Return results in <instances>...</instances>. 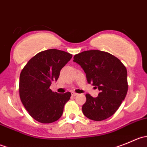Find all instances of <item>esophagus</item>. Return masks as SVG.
<instances>
[{"mask_svg":"<svg viewBox=\"0 0 147 147\" xmlns=\"http://www.w3.org/2000/svg\"><path fill=\"white\" fill-rule=\"evenodd\" d=\"M71 94H72V96H73V97H75V96L78 95V94H77V93H75V92H72L71 93Z\"/></svg>","mask_w":147,"mask_h":147,"instance_id":"34e87169","label":"esophagus"}]
</instances>
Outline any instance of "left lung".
Instances as JSON below:
<instances>
[{
    "label": "left lung",
    "mask_w": 147,
    "mask_h": 147,
    "mask_svg": "<svg viewBox=\"0 0 147 147\" xmlns=\"http://www.w3.org/2000/svg\"><path fill=\"white\" fill-rule=\"evenodd\" d=\"M73 62L80 65L88 83L100 91L97 97L86 94L87 100L82 106L84 116L94 121H102L113 115L128 90L124 65L112 55L97 50L75 55Z\"/></svg>",
    "instance_id": "obj_1"
}]
</instances>
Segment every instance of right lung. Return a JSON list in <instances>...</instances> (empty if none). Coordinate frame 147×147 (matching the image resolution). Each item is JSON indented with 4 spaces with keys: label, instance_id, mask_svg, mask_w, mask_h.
Returning <instances> with one entry per match:
<instances>
[{
    "label": "right lung",
    "instance_id": "add662e5",
    "mask_svg": "<svg viewBox=\"0 0 147 147\" xmlns=\"http://www.w3.org/2000/svg\"><path fill=\"white\" fill-rule=\"evenodd\" d=\"M72 56L56 49L45 50L32 57L20 72V100L30 115L36 121L48 124L61 117L71 93L59 94L49 87L53 81L57 80L60 70Z\"/></svg>",
    "mask_w": 147,
    "mask_h": 147
}]
</instances>
